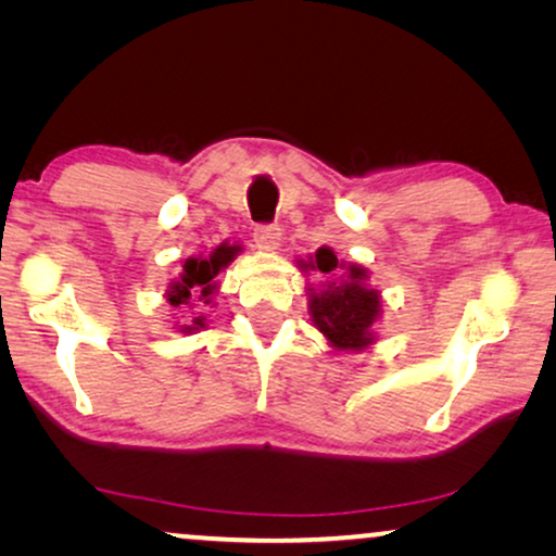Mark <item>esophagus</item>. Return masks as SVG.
Returning a JSON list of instances; mask_svg holds the SVG:
<instances>
[{
  "instance_id": "34e87169",
  "label": "esophagus",
  "mask_w": 556,
  "mask_h": 556,
  "mask_svg": "<svg viewBox=\"0 0 556 556\" xmlns=\"http://www.w3.org/2000/svg\"><path fill=\"white\" fill-rule=\"evenodd\" d=\"M253 238L261 248H278L280 245V227L276 223L255 225Z\"/></svg>"
}]
</instances>
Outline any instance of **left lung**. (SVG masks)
<instances>
[{"label": "left lung", "mask_w": 556, "mask_h": 556, "mask_svg": "<svg viewBox=\"0 0 556 556\" xmlns=\"http://www.w3.org/2000/svg\"><path fill=\"white\" fill-rule=\"evenodd\" d=\"M311 268L331 276L339 268L344 270V263H339L329 248H321ZM364 278H367V270L359 265H349L344 283H331L321 293H311V321L331 341V346L344 349V352L346 349L359 352L371 344V324L379 316V293L375 288H367Z\"/></svg>", "instance_id": "obj_1"}]
</instances>
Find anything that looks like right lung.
<instances>
[{
  "mask_svg": "<svg viewBox=\"0 0 556 556\" xmlns=\"http://www.w3.org/2000/svg\"><path fill=\"white\" fill-rule=\"evenodd\" d=\"M232 257H235V248H227V245H219L210 257H189L185 263V273H181V278L174 280L169 291H166V299H169L172 306H189V308L197 306V303H192V295H200V301L210 303L212 293L217 291V283L212 278H215L219 268H225ZM197 329H204L202 316H197L192 326H181V331L185 333L197 331Z\"/></svg>",
  "mask_w": 556,
  "mask_h": 556,
  "instance_id": "right-lung-1",
  "label": "right lung"
}]
</instances>
